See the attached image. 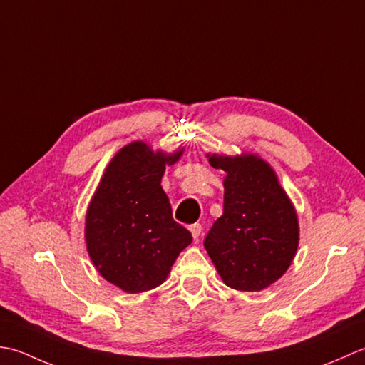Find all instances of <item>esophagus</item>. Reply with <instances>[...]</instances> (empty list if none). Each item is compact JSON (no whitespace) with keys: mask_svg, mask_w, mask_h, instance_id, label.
Here are the masks:
<instances>
[{"mask_svg":"<svg viewBox=\"0 0 365 365\" xmlns=\"http://www.w3.org/2000/svg\"><path fill=\"white\" fill-rule=\"evenodd\" d=\"M189 230H190V233H192V237H193V240H198V236L202 235V230H203V227L200 225V224H193V225H190V227H189Z\"/></svg>","mask_w":365,"mask_h":365,"instance_id":"34e87169","label":"esophagus"}]
</instances>
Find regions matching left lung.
<instances>
[{
    "label": "left lung",
    "mask_w": 365,
    "mask_h": 365,
    "mask_svg": "<svg viewBox=\"0 0 365 365\" xmlns=\"http://www.w3.org/2000/svg\"><path fill=\"white\" fill-rule=\"evenodd\" d=\"M224 170V214L205 240L224 284L259 292L279 280L299 244V222L274 168L254 153L206 154Z\"/></svg>",
    "instance_id": "obj_1"
}]
</instances>
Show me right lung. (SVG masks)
Returning a JSON list of instances; mask_svg holds the SVG:
<instances>
[{
  "label": "right lung",
  "instance_id": "obj_1",
  "mask_svg": "<svg viewBox=\"0 0 365 365\" xmlns=\"http://www.w3.org/2000/svg\"><path fill=\"white\" fill-rule=\"evenodd\" d=\"M175 153L132 141L115 154L89 202L85 222L88 255L110 284L135 294L167 280L178 255L192 242L176 224L160 181Z\"/></svg>",
  "mask_w": 365,
  "mask_h": 365
}]
</instances>
